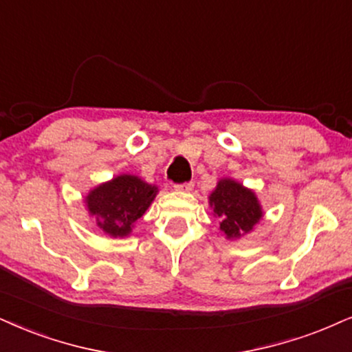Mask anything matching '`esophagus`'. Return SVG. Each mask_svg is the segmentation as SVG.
Here are the masks:
<instances>
[{
	"mask_svg": "<svg viewBox=\"0 0 352 352\" xmlns=\"http://www.w3.org/2000/svg\"><path fill=\"white\" fill-rule=\"evenodd\" d=\"M175 188L177 189V190H190L194 188V183L192 181H189V183H181V184H176Z\"/></svg>",
	"mask_w": 352,
	"mask_h": 352,
	"instance_id": "esophagus-1",
	"label": "esophagus"
}]
</instances>
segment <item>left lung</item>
Returning a JSON list of instances; mask_svg holds the SVG:
<instances>
[{
    "instance_id": "8db88e82",
    "label": "left lung",
    "mask_w": 352,
    "mask_h": 352,
    "mask_svg": "<svg viewBox=\"0 0 352 352\" xmlns=\"http://www.w3.org/2000/svg\"><path fill=\"white\" fill-rule=\"evenodd\" d=\"M209 199L214 214L220 219V230L228 238H240L251 232L263 217L254 194L232 179L219 181Z\"/></svg>"
}]
</instances>
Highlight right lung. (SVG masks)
Instances as JSON below:
<instances>
[{
    "label": "right lung",
    "mask_w": 352,
    "mask_h": 352,
    "mask_svg": "<svg viewBox=\"0 0 352 352\" xmlns=\"http://www.w3.org/2000/svg\"><path fill=\"white\" fill-rule=\"evenodd\" d=\"M155 196V186L143 183L137 176L122 175L91 190L86 204L102 232L111 236H125Z\"/></svg>",
    "instance_id": "add662e5"
}]
</instances>
